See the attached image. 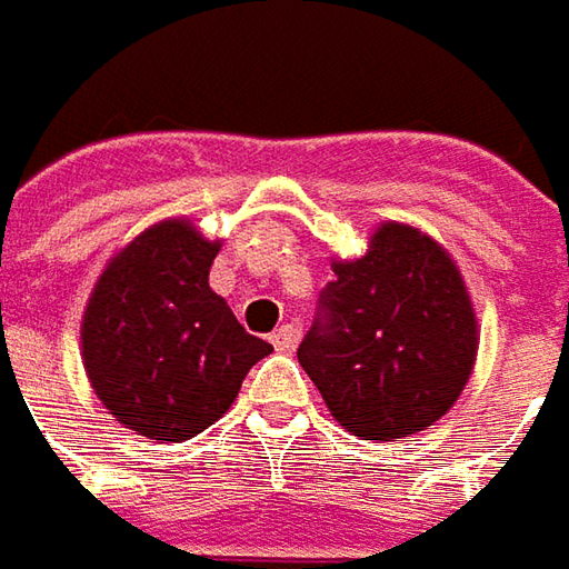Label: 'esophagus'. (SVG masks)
Instances as JSON below:
<instances>
[{
    "mask_svg": "<svg viewBox=\"0 0 569 569\" xmlns=\"http://www.w3.org/2000/svg\"><path fill=\"white\" fill-rule=\"evenodd\" d=\"M269 341H272L278 351H295V345H297L295 326H278L272 336H269Z\"/></svg>",
    "mask_w": 569,
    "mask_h": 569,
    "instance_id": "obj_1",
    "label": "esophagus"
}]
</instances>
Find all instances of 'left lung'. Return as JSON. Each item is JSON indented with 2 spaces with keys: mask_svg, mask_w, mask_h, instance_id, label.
<instances>
[{
  "mask_svg": "<svg viewBox=\"0 0 569 569\" xmlns=\"http://www.w3.org/2000/svg\"><path fill=\"white\" fill-rule=\"evenodd\" d=\"M322 319L297 348L326 408L361 440H402L437 425L478 358L466 278L421 228L382 221L358 259L332 262Z\"/></svg>",
  "mask_w": 569,
  "mask_h": 569,
  "instance_id": "left-lung-1",
  "label": "left lung"
}]
</instances>
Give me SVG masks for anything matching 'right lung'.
I'll list each match as a JSON object with an SVG mask.
<instances>
[{"label":"right lung","mask_w":569,"mask_h":569,"mask_svg":"<svg viewBox=\"0 0 569 569\" xmlns=\"http://www.w3.org/2000/svg\"><path fill=\"white\" fill-rule=\"evenodd\" d=\"M221 240L164 218L113 252L81 317V363L100 405L139 437L183 443L228 411L272 345L208 288Z\"/></svg>","instance_id":"obj_1"}]
</instances>
